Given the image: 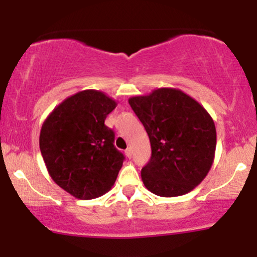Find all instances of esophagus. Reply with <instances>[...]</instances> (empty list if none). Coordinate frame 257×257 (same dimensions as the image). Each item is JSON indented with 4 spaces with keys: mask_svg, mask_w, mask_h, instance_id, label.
I'll return each mask as SVG.
<instances>
[{
    "mask_svg": "<svg viewBox=\"0 0 257 257\" xmlns=\"http://www.w3.org/2000/svg\"><path fill=\"white\" fill-rule=\"evenodd\" d=\"M132 155H133L132 149H126V150H125V156H126V157L132 158Z\"/></svg>",
    "mask_w": 257,
    "mask_h": 257,
    "instance_id": "esophagus-1",
    "label": "esophagus"
}]
</instances>
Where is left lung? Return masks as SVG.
Here are the masks:
<instances>
[{
    "mask_svg": "<svg viewBox=\"0 0 257 257\" xmlns=\"http://www.w3.org/2000/svg\"><path fill=\"white\" fill-rule=\"evenodd\" d=\"M129 105L145 126L151 158L141 169L144 185L161 197L188 193L204 180L214 162L216 129L199 102L175 88L133 96Z\"/></svg>",
    "mask_w": 257,
    "mask_h": 257,
    "instance_id": "left-lung-1",
    "label": "left lung"
}]
</instances>
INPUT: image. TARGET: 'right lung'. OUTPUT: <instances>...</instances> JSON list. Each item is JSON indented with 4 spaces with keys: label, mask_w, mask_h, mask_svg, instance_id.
Instances as JSON below:
<instances>
[{
    "label": "right lung",
    "mask_w": 257,
    "mask_h": 257,
    "mask_svg": "<svg viewBox=\"0 0 257 257\" xmlns=\"http://www.w3.org/2000/svg\"><path fill=\"white\" fill-rule=\"evenodd\" d=\"M117 104L102 91L88 89L65 99L44 120L40 150L49 175L78 199H93L111 190L124 155L105 125Z\"/></svg>",
    "instance_id": "add662e5"
}]
</instances>
